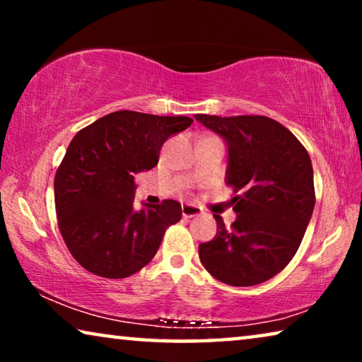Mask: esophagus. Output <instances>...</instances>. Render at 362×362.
Here are the masks:
<instances>
[{
    "mask_svg": "<svg viewBox=\"0 0 362 362\" xmlns=\"http://www.w3.org/2000/svg\"><path fill=\"white\" fill-rule=\"evenodd\" d=\"M181 212H182V217H196L201 214V207L197 206H192V204H182L181 207Z\"/></svg>",
    "mask_w": 362,
    "mask_h": 362,
    "instance_id": "obj_1",
    "label": "esophagus"
}]
</instances>
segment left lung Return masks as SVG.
I'll use <instances>...</instances> for the list:
<instances>
[{
  "instance_id": "left-lung-1",
  "label": "left lung",
  "mask_w": 362,
  "mask_h": 362,
  "mask_svg": "<svg viewBox=\"0 0 362 362\" xmlns=\"http://www.w3.org/2000/svg\"><path fill=\"white\" fill-rule=\"evenodd\" d=\"M229 146L226 182L237 219L199 245L201 264L222 284L270 280L293 259L315 207L313 168L306 148L281 123L264 115H196Z\"/></svg>"
}]
</instances>
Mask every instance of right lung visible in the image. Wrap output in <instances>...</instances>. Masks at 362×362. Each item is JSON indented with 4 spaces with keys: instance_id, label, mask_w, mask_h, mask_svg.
Instances as JSON below:
<instances>
[{
    "instance_id": "obj_1",
    "label": "right lung",
    "mask_w": 362,
    "mask_h": 362,
    "mask_svg": "<svg viewBox=\"0 0 362 362\" xmlns=\"http://www.w3.org/2000/svg\"><path fill=\"white\" fill-rule=\"evenodd\" d=\"M189 117L118 110L82 128L54 177L57 226L69 252L87 272L127 279L160 249L181 221L173 199L133 211L135 175L158 165L163 143L191 127Z\"/></svg>"
}]
</instances>
